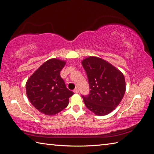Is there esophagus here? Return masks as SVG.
I'll use <instances>...</instances> for the list:
<instances>
[{"label":"esophagus","instance_id":"obj_1","mask_svg":"<svg viewBox=\"0 0 154 154\" xmlns=\"http://www.w3.org/2000/svg\"><path fill=\"white\" fill-rule=\"evenodd\" d=\"M79 89H78V88H75L74 90H73V92H74V93H75V94H77L78 92H79Z\"/></svg>","mask_w":154,"mask_h":154}]
</instances>
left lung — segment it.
<instances>
[{
	"label": "left lung",
	"mask_w": 154,
	"mask_h": 154,
	"mask_svg": "<svg viewBox=\"0 0 154 154\" xmlns=\"http://www.w3.org/2000/svg\"><path fill=\"white\" fill-rule=\"evenodd\" d=\"M82 64L90 88V94L82 97L84 103L96 115H107L123 98L126 90L124 75L110 63L98 57L85 58Z\"/></svg>",
	"instance_id": "8db88e82"
}]
</instances>
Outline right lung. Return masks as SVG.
<instances>
[{
  "label": "right lung",
  "mask_w": 154,
  "mask_h": 154,
  "mask_svg": "<svg viewBox=\"0 0 154 154\" xmlns=\"http://www.w3.org/2000/svg\"><path fill=\"white\" fill-rule=\"evenodd\" d=\"M66 61L52 58L39 67L26 83L31 103L45 115L53 116L66 108L73 92L66 86L60 71Z\"/></svg>",
  "instance_id": "right-lung-1"
}]
</instances>
